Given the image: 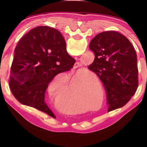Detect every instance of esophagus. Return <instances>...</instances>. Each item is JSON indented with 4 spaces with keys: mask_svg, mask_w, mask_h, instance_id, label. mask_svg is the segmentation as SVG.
<instances>
[{
    "mask_svg": "<svg viewBox=\"0 0 147 147\" xmlns=\"http://www.w3.org/2000/svg\"><path fill=\"white\" fill-rule=\"evenodd\" d=\"M77 63V64H78V65H79V63H78H78ZM76 67H77V66H76Z\"/></svg>",
    "mask_w": 147,
    "mask_h": 147,
    "instance_id": "esophagus-1",
    "label": "esophagus"
}]
</instances>
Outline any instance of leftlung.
I'll return each instance as SVG.
<instances>
[{
	"mask_svg": "<svg viewBox=\"0 0 147 147\" xmlns=\"http://www.w3.org/2000/svg\"><path fill=\"white\" fill-rule=\"evenodd\" d=\"M89 49L94 59L88 68L103 83L108 111L124 106L138 87V60L132 44L117 32L106 31L92 39Z\"/></svg>",
	"mask_w": 147,
	"mask_h": 147,
	"instance_id": "obj_1",
	"label": "left lung"
}]
</instances>
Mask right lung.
<instances>
[{
  "label": "right lung",
  "mask_w": 147,
  "mask_h": 147,
  "mask_svg": "<svg viewBox=\"0 0 147 147\" xmlns=\"http://www.w3.org/2000/svg\"><path fill=\"white\" fill-rule=\"evenodd\" d=\"M75 60L66 51V43L56 29L43 26L32 28L15 49L9 88L16 98L50 116L45 94L54 77L71 70Z\"/></svg>",
  "instance_id": "obj_1"
}]
</instances>
